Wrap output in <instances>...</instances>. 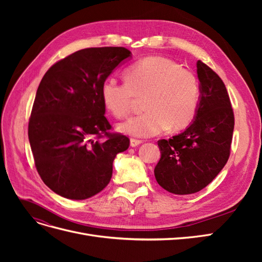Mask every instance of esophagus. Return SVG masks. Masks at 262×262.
Returning <instances> with one entry per match:
<instances>
[{"mask_svg":"<svg viewBox=\"0 0 262 262\" xmlns=\"http://www.w3.org/2000/svg\"><path fill=\"white\" fill-rule=\"evenodd\" d=\"M141 143H142V141H140V140H137V139H131V140H130V145H131V147H137V146H139Z\"/></svg>","mask_w":262,"mask_h":262,"instance_id":"obj_1","label":"esophagus"}]
</instances>
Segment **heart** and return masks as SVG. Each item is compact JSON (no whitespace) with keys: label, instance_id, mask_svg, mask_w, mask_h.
<instances>
[{"label":"heart","instance_id":"b5f03b06","mask_svg":"<svg viewBox=\"0 0 262 262\" xmlns=\"http://www.w3.org/2000/svg\"><path fill=\"white\" fill-rule=\"evenodd\" d=\"M125 82L108 78L100 86L107 112L116 118L128 115L140 98L146 112L118 124V131L136 138H149L165 129L181 130L195 117L200 85L191 70L171 59L154 55L134 63L125 71Z\"/></svg>","mask_w":262,"mask_h":262}]
</instances>
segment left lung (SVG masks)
<instances>
[{
    "label": "left lung",
    "instance_id": "left-lung-1",
    "mask_svg": "<svg viewBox=\"0 0 262 262\" xmlns=\"http://www.w3.org/2000/svg\"><path fill=\"white\" fill-rule=\"evenodd\" d=\"M199 106L188 128L169 140L158 141L161 160L154 169L156 181L175 194H191L207 187L229 157L234 114L221 77L200 60Z\"/></svg>",
    "mask_w": 262,
    "mask_h": 262
}]
</instances>
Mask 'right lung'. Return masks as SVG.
Returning a JSON list of instances; mask_svg holds the SVG:
<instances>
[{"label": "right lung", "instance_id": "add662e5", "mask_svg": "<svg viewBox=\"0 0 262 262\" xmlns=\"http://www.w3.org/2000/svg\"><path fill=\"white\" fill-rule=\"evenodd\" d=\"M132 57L123 47L87 48L53 64L38 86L28 124L35 165L53 192L85 200L104 189L130 140L108 133L100 86ZM106 141L98 139L102 134Z\"/></svg>", "mask_w": 262, "mask_h": 262}]
</instances>
